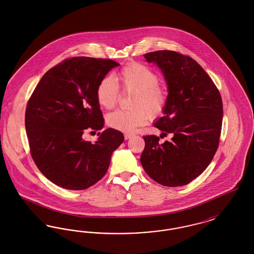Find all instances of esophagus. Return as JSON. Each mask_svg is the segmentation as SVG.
<instances>
[{
    "label": "esophagus",
    "instance_id": "obj_1",
    "mask_svg": "<svg viewBox=\"0 0 254 254\" xmlns=\"http://www.w3.org/2000/svg\"><path fill=\"white\" fill-rule=\"evenodd\" d=\"M132 136V134H129V133H126V134H125V139H126V140H128V139H130Z\"/></svg>",
    "mask_w": 254,
    "mask_h": 254
}]
</instances>
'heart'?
Wrapping results in <instances>:
<instances>
[{
    "instance_id": "1",
    "label": "heart",
    "mask_w": 254,
    "mask_h": 254,
    "mask_svg": "<svg viewBox=\"0 0 254 254\" xmlns=\"http://www.w3.org/2000/svg\"><path fill=\"white\" fill-rule=\"evenodd\" d=\"M132 92L130 109H117L106 117L109 127L131 132L143 126L147 119H156L167 107L169 92L165 85L159 82V76L153 69L144 64L130 62L124 65L115 78L104 77L97 85L96 98L104 109H113L119 99L120 89Z\"/></svg>"
}]
</instances>
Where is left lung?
Segmentation results:
<instances>
[{"label":"left lung","mask_w":254,"mask_h":254,"mask_svg":"<svg viewBox=\"0 0 254 254\" xmlns=\"http://www.w3.org/2000/svg\"><path fill=\"white\" fill-rule=\"evenodd\" d=\"M145 58L156 63L167 80L169 100L165 116L154 127L172 138L161 144L156 135L144 136L141 164L159 184L185 186L203 173L217 151L223 122L222 97L208 74L191 57L158 50L146 53Z\"/></svg>","instance_id":"1"}]
</instances>
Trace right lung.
Wrapping results in <instances>:
<instances>
[{
  "instance_id": "right-lung-1",
  "label": "right lung",
  "mask_w": 254,
  "mask_h": 254,
  "mask_svg": "<svg viewBox=\"0 0 254 254\" xmlns=\"http://www.w3.org/2000/svg\"><path fill=\"white\" fill-rule=\"evenodd\" d=\"M118 65L109 59L67 58L46 72L27 102L24 123L31 157L61 188L82 190L96 184L125 140L114 128L98 132L94 144L83 140L86 129L104 127L97 85Z\"/></svg>"
}]
</instances>
